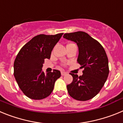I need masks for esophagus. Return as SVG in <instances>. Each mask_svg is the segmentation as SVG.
Returning <instances> with one entry per match:
<instances>
[{"instance_id":"obj_1","label":"esophagus","mask_w":123,"mask_h":123,"mask_svg":"<svg viewBox=\"0 0 123 123\" xmlns=\"http://www.w3.org/2000/svg\"><path fill=\"white\" fill-rule=\"evenodd\" d=\"M61 74L62 75V76H65V75H67V72H65V71H61Z\"/></svg>"}]
</instances>
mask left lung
<instances>
[{"instance_id": "left-lung-1", "label": "left lung", "mask_w": 123, "mask_h": 123, "mask_svg": "<svg viewBox=\"0 0 123 123\" xmlns=\"http://www.w3.org/2000/svg\"><path fill=\"white\" fill-rule=\"evenodd\" d=\"M63 37L77 44V62L81 68H84L80 76L70 73L73 79L67 86L68 94L77 100L91 99L98 94L108 78L109 68L106 52L98 41L85 32L66 33Z\"/></svg>"}]
</instances>
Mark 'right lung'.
Segmentation results:
<instances>
[{"mask_svg":"<svg viewBox=\"0 0 123 123\" xmlns=\"http://www.w3.org/2000/svg\"><path fill=\"white\" fill-rule=\"evenodd\" d=\"M63 34H39L34 37L18 52L14 62V76L26 96L41 100L50 95L60 71L45 74L42 71L44 59H50L52 50Z\"/></svg>","mask_w":123,"mask_h":123,"instance_id":"obj_1","label":"right lung"}]
</instances>
